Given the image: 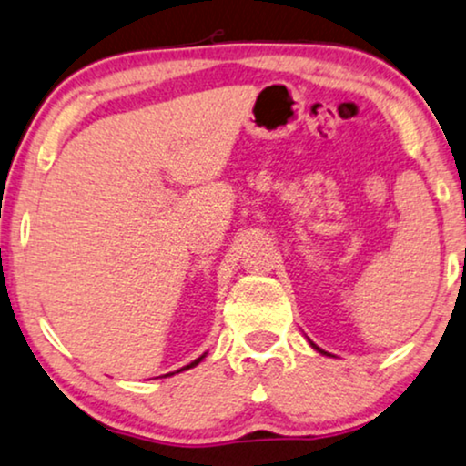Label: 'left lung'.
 <instances>
[{"label": "left lung", "instance_id": "obj_1", "mask_svg": "<svg viewBox=\"0 0 466 466\" xmlns=\"http://www.w3.org/2000/svg\"><path fill=\"white\" fill-rule=\"evenodd\" d=\"M311 345H313V347H315V350H318V351H321V350H319V347H318V345H315V343H311ZM321 353H326V351H321Z\"/></svg>", "mask_w": 466, "mask_h": 466}]
</instances>
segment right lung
<instances>
[{"label":"right lung","mask_w":466,"mask_h":466,"mask_svg":"<svg viewBox=\"0 0 466 466\" xmlns=\"http://www.w3.org/2000/svg\"><path fill=\"white\" fill-rule=\"evenodd\" d=\"M202 358H204V356H200V358H196V360H194V362H191V364H187V367H183V369H178V370H177V373H181V370H187V369H194V367H196V364H198V362H202ZM168 375H175V373H168ZM164 377H166V375H164Z\"/></svg>","instance_id":"obj_1"}]
</instances>
